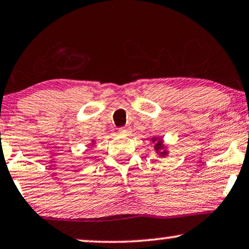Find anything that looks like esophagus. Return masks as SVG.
Segmentation results:
<instances>
[{
	"label": "esophagus",
	"mask_w": 249,
	"mask_h": 249,
	"mask_svg": "<svg viewBox=\"0 0 249 249\" xmlns=\"http://www.w3.org/2000/svg\"><path fill=\"white\" fill-rule=\"evenodd\" d=\"M131 131H132V130H131V127H128V126L121 127V128H119V130H118L119 133L123 134V135H128V134L131 133Z\"/></svg>",
	"instance_id": "esophagus-1"
}]
</instances>
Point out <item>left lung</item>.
Wrapping results in <instances>:
<instances>
[{"label":"left lung","instance_id":"left-lung-1","mask_svg":"<svg viewBox=\"0 0 249 249\" xmlns=\"http://www.w3.org/2000/svg\"><path fill=\"white\" fill-rule=\"evenodd\" d=\"M150 143L154 144V149L155 152L157 154L159 157L166 158L168 155H170V150H168L167 144L165 143L164 139L160 137H152L150 139Z\"/></svg>","mask_w":249,"mask_h":249}]
</instances>
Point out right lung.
I'll return each mask as SVG.
<instances>
[{
  "mask_svg": "<svg viewBox=\"0 0 249 249\" xmlns=\"http://www.w3.org/2000/svg\"><path fill=\"white\" fill-rule=\"evenodd\" d=\"M95 143V141L94 140H92V144H94Z\"/></svg>",
  "mask_w": 249,
  "mask_h": 249,
  "instance_id": "1",
  "label": "right lung"
}]
</instances>
